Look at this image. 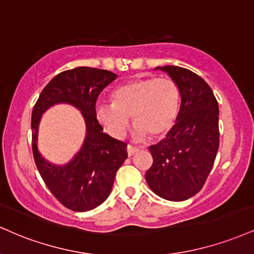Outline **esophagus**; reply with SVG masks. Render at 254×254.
<instances>
[{"instance_id":"1","label":"esophagus","mask_w":254,"mask_h":254,"mask_svg":"<svg viewBox=\"0 0 254 254\" xmlns=\"http://www.w3.org/2000/svg\"><path fill=\"white\" fill-rule=\"evenodd\" d=\"M138 150H139V149L133 148V146H131V145H127V156H132V155H135L136 152H138Z\"/></svg>"}]
</instances>
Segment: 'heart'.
<instances>
[{
	"label": "heart",
	"mask_w": 254,
	"mask_h": 254,
	"mask_svg": "<svg viewBox=\"0 0 254 254\" xmlns=\"http://www.w3.org/2000/svg\"><path fill=\"white\" fill-rule=\"evenodd\" d=\"M114 103L96 105L98 122L115 138L123 137L130 117L136 139L160 137L173 127L180 105V91L168 78H142L119 86L112 94Z\"/></svg>",
	"instance_id": "heart-1"
}]
</instances>
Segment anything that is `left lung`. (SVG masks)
I'll return each instance as SVG.
<instances>
[{"mask_svg": "<svg viewBox=\"0 0 254 254\" xmlns=\"http://www.w3.org/2000/svg\"><path fill=\"white\" fill-rule=\"evenodd\" d=\"M180 91L176 123L167 137L149 148L154 162L145 180L158 196L185 201L201 190L219 149V105L209 85L179 66L156 67Z\"/></svg>", "mask_w": 254, "mask_h": 254, "instance_id": "obj_1", "label": "left lung"}]
</instances>
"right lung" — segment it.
<instances>
[{
	"label": "right lung",
	"instance_id": "right-lung-1",
	"mask_svg": "<svg viewBox=\"0 0 254 254\" xmlns=\"http://www.w3.org/2000/svg\"><path fill=\"white\" fill-rule=\"evenodd\" d=\"M117 74L106 69L77 67L56 75L46 85L32 112V142L35 164L52 194L74 212H87L108 198L119 167L127 160V144L103 132L96 116L99 93ZM58 103H68L81 111L85 139L79 151L65 165H54L37 148L42 115Z\"/></svg>",
	"mask_w": 254,
	"mask_h": 254
}]
</instances>
